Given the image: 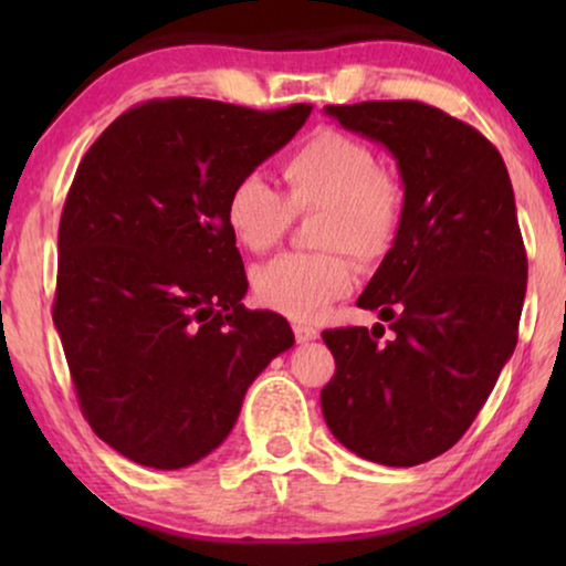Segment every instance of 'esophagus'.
Wrapping results in <instances>:
<instances>
[{
  "mask_svg": "<svg viewBox=\"0 0 566 566\" xmlns=\"http://www.w3.org/2000/svg\"><path fill=\"white\" fill-rule=\"evenodd\" d=\"M293 335H296V343H312V339H316L319 337V332H316L314 327H308V324H304V322H296L293 324Z\"/></svg>",
  "mask_w": 566,
  "mask_h": 566,
  "instance_id": "34e87169",
  "label": "esophagus"
}]
</instances>
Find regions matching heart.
I'll return each mask as SVG.
<instances>
[{
    "label": "heart",
    "instance_id": "obj_1",
    "mask_svg": "<svg viewBox=\"0 0 566 566\" xmlns=\"http://www.w3.org/2000/svg\"><path fill=\"white\" fill-rule=\"evenodd\" d=\"M285 198L260 175L231 185L223 219L247 252L262 254L281 242L293 213L322 211L314 242L324 252L281 254L252 273L262 304L291 319H314L353 289L355 270L345 252L376 262L391 250L401 221V188L360 138L322 130L283 165Z\"/></svg>",
    "mask_w": 566,
    "mask_h": 566
}]
</instances>
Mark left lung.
<instances>
[{
    "mask_svg": "<svg viewBox=\"0 0 566 566\" xmlns=\"http://www.w3.org/2000/svg\"><path fill=\"white\" fill-rule=\"evenodd\" d=\"M389 149L405 188L391 250L358 306L384 324L324 329L337 370L322 415L339 443L384 467H417L474 422L517 343L528 258L500 151L417 99L327 105Z\"/></svg>",
    "mask_w": 566,
    "mask_h": 566,
    "instance_id": "8db88e82",
    "label": "left lung"
}]
</instances>
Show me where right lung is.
<instances>
[{"instance_id": "obj_1", "label": "right lung", "mask_w": 566, "mask_h": 566, "mask_svg": "<svg viewBox=\"0 0 566 566\" xmlns=\"http://www.w3.org/2000/svg\"><path fill=\"white\" fill-rule=\"evenodd\" d=\"M308 115L151 99L84 154L59 223L53 324L82 415L126 459L165 471L203 459L293 345L281 314L242 304L223 203Z\"/></svg>"}]
</instances>
